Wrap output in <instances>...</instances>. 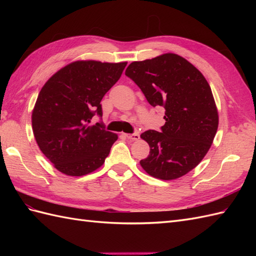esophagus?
<instances>
[{
	"instance_id": "obj_1",
	"label": "esophagus",
	"mask_w": 256,
	"mask_h": 256,
	"mask_svg": "<svg viewBox=\"0 0 256 256\" xmlns=\"http://www.w3.org/2000/svg\"><path fill=\"white\" fill-rule=\"evenodd\" d=\"M125 136H126L128 140H140V134L138 133L125 134Z\"/></svg>"
}]
</instances>
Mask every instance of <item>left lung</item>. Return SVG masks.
<instances>
[{
  "label": "left lung",
  "instance_id": "obj_1",
  "mask_svg": "<svg viewBox=\"0 0 256 256\" xmlns=\"http://www.w3.org/2000/svg\"><path fill=\"white\" fill-rule=\"evenodd\" d=\"M125 76L138 86L152 106L165 108L160 132L140 134L150 148L140 166L162 180L186 175L208 153L218 130V110L209 84L176 54L134 62Z\"/></svg>",
  "mask_w": 256,
  "mask_h": 256
}]
</instances>
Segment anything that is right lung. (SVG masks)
<instances>
[{"label":"right lung","instance_id":"obj_1","mask_svg":"<svg viewBox=\"0 0 256 256\" xmlns=\"http://www.w3.org/2000/svg\"><path fill=\"white\" fill-rule=\"evenodd\" d=\"M128 62H74L59 70L38 94L32 114L36 142L59 172L84 176L102 166L116 133L101 121V100L121 77Z\"/></svg>","mask_w":256,"mask_h":256}]
</instances>
